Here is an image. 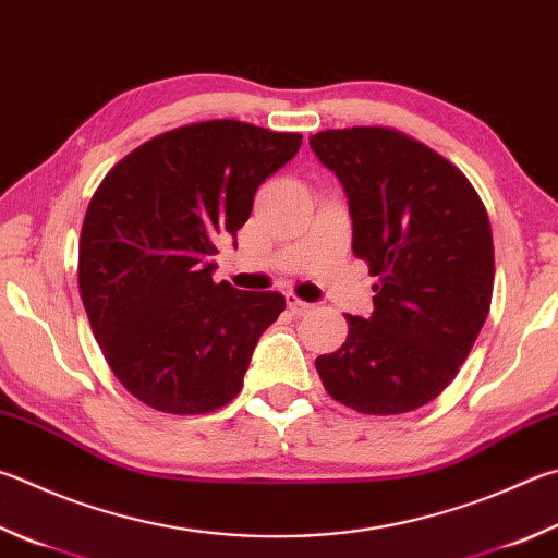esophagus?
I'll return each instance as SVG.
<instances>
[{
    "instance_id": "34e87169",
    "label": "esophagus",
    "mask_w": 558,
    "mask_h": 558,
    "mask_svg": "<svg viewBox=\"0 0 558 558\" xmlns=\"http://www.w3.org/2000/svg\"><path fill=\"white\" fill-rule=\"evenodd\" d=\"M286 302H288V310H290L292 314H298V317H302V314H307V312L314 310V307L310 305V302L300 300L298 295H292V292H286Z\"/></svg>"
}]
</instances>
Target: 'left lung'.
Listing matches in <instances>:
<instances>
[{"mask_svg": "<svg viewBox=\"0 0 558 558\" xmlns=\"http://www.w3.org/2000/svg\"><path fill=\"white\" fill-rule=\"evenodd\" d=\"M310 146L347 192L353 253L378 278L371 317L347 314V341L314 366L351 410H417L456 378L488 317V211L459 168L400 131L331 129Z\"/></svg>", "mask_w": 558, "mask_h": 558, "instance_id": "8db88e82", "label": "left lung"}]
</instances>
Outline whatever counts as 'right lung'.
<instances>
[{
	"mask_svg": "<svg viewBox=\"0 0 558 558\" xmlns=\"http://www.w3.org/2000/svg\"><path fill=\"white\" fill-rule=\"evenodd\" d=\"M300 144V134L244 121H202L138 146L95 192L80 234V298L109 368L148 408L211 412L244 385L286 298L217 286L211 256Z\"/></svg>",
	"mask_w": 558,
	"mask_h": 558,
	"instance_id": "right-lung-1",
	"label": "right lung"
}]
</instances>
